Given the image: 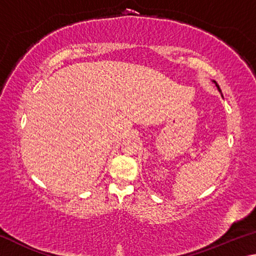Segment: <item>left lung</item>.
<instances>
[{"label": "left lung", "instance_id": "8db88e82", "mask_svg": "<svg viewBox=\"0 0 256 256\" xmlns=\"http://www.w3.org/2000/svg\"><path fill=\"white\" fill-rule=\"evenodd\" d=\"M214 84H216V88H218V90H219V92H220V94H222V89H220V88H219V86H218V84H216V81H214Z\"/></svg>", "mask_w": 256, "mask_h": 256}]
</instances>
